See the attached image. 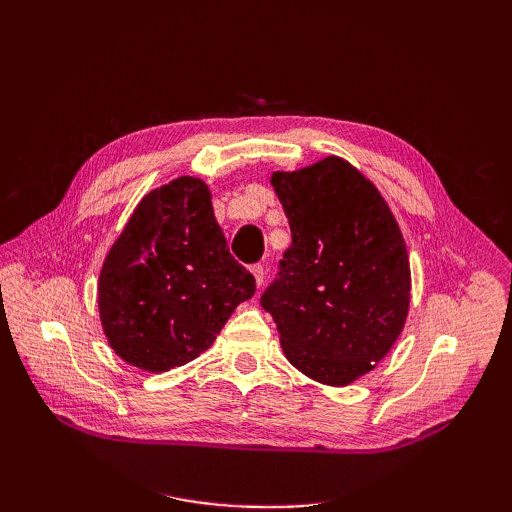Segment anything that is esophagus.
Returning <instances> with one entry per match:
<instances>
[{
	"mask_svg": "<svg viewBox=\"0 0 512 512\" xmlns=\"http://www.w3.org/2000/svg\"><path fill=\"white\" fill-rule=\"evenodd\" d=\"M252 275H254V280H256V286L260 288L262 284H265V267L262 265H254L252 267Z\"/></svg>",
	"mask_w": 512,
	"mask_h": 512,
	"instance_id": "obj_1",
	"label": "esophagus"
}]
</instances>
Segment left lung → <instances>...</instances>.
I'll use <instances>...</instances> for the list:
<instances>
[{
  "label": "left lung",
  "instance_id": "1",
  "mask_svg": "<svg viewBox=\"0 0 512 512\" xmlns=\"http://www.w3.org/2000/svg\"><path fill=\"white\" fill-rule=\"evenodd\" d=\"M271 185L292 243L260 303L301 374L348 386L404 331L412 288L404 235L376 185L344 158L275 170Z\"/></svg>",
  "mask_w": 512,
  "mask_h": 512
}]
</instances>
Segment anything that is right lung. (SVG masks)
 <instances>
[{"mask_svg":"<svg viewBox=\"0 0 512 512\" xmlns=\"http://www.w3.org/2000/svg\"><path fill=\"white\" fill-rule=\"evenodd\" d=\"M254 290L228 252L209 185L183 175L132 211L102 262L98 312L117 356L162 374L203 354Z\"/></svg>","mask_w":512,"mask_h":512,"instance_id":"obj_1","label":"right lung"}]
</instances>
